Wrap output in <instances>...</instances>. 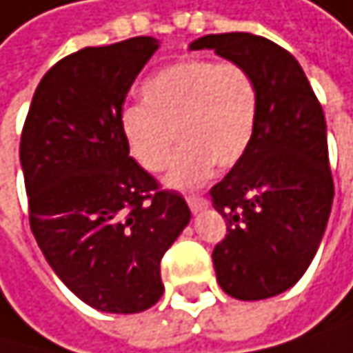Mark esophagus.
Instances as JSON below:
<instances>
[{
	"instance_id": "esophagus-1",
	"label": "esophagus",
	"mask_w": 353,
	"mask_h": 353,
	"mask_svg": "<svg viewBox=\"0 0 353 353\" xmlns=\"http://www.w3.org/2000/svg\"><path fill=\"white\" fill-rule=\"evenodd\" d=\"M187 204H189L191 212H202V210L208 208V200L202 198V196H189L187 198Z\"/></svg>"
}]
</instances>
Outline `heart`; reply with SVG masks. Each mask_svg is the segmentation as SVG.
Here are the masks:
<instances>
[{
	"mask_svg": "<svg viewBox=\"0 0 353 353\" xmlns=\"http://www.w3.org/2000/svg\"><path fill=\"white\" fill-rule=\"evenodd\" d=\"M141 94L143 105L121 111V137L132 160L151 174L168 166L179 139L183 147L166 176L174 189L200 187L214 164L232 168L252 143L259 85L240 63L185 59L151 75Z\"/></svg>",
	"mask_w": 353,
	"mask_h": 353,
	"instance_id": "1",
	"label": "heart"
}]
</instances>
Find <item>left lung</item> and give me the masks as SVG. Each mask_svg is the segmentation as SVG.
Listing matches in <instances>:
<instances>
[{
    "instance_id": "1",
    "label": "left lung",
    "mask_w": 353,
    "mask_h": 353,
    "mask_svg": "<svg viewBox=\"0 0 353 353\" xmlns=\"http://www.w3.org/2000/svg\"><path fill=\"white\" fill-rule=\"evenodd\" d=\"M204 48L244 65L259 85L252 143L210 189L227 223L212 250L216 282L229 296L259 301L301 280L322 242L334 196L324 111L301 65L278 43L219 33L189 46Z\"/></svg>"
}]
</instances>
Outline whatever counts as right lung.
Returning a JSON list of instances; mask_svg holds the SVG:
<instances>
[{
    "instance_id": "right-lung-1",
    "label": "right lung",
    "mask_w": 353,
    "mask_h": 353,
    "mask_svg": "<svg viewBox=\"0 0 353 353\" xmlns=\"http://www.w3.org/2000/svg\"><path fill=\"white\" fill-rule=\"evenodd\" d=\"M155 37L83 48L39 81L21 137L31 232L63 284L107 314L164 292L160 263L191 212L132 157L119 117Z\"/></svg>"
}]
</instances>
